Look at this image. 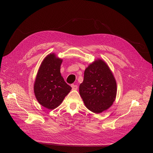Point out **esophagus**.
I'll return each instance as SVG.
<instances>
[{
	"label": "esophagus",
	"mask_w": 153,
	"mask_h": 153,
	"mask_svg": "<svg viewBox=\"0 0 153 153\" xmlns=\"http://www.w3.org/2000/svg\"><path fill=\"white\" fill-rule=\"evenodd\" d=\"M71 87H72V89L73 90H77V87H78L77 85H74V84H72Z\"/></svg>",
	"instance_id": "obj_1"
}]
</instances>
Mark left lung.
<instances>
[{"label":"left lung","mask_w":153,"mask_h":153,"mask_svg":"<svg viewBox=\"0 0 153 153\" xmlns=\"http://www.w3.org/2000/svg\"><path fill=\"white\" fill-rule=\"evenodd\" d=\"M117 92L116 79L106 62L97 58L89 64L79 85V94L85 107L95 114H100L113 105Z\"/></svg>","instance_id":"left-lung-1"}]
</instances>
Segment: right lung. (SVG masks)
Masks as SVG:
<instances>
[{"label":"right lung","instance_id":"add662e5","mask_svg":"<svg viewBox=\"0 0 153 153\" xmlns=\"http://www.w3.org/2000/svg\"><path fill=\"white\" fill-rule=\"evenodd\" d=\"M62 59L50 53L41 63L33 85L35 97L40 105L53 110L58 107L72 89L61 76Z\"/></svg>","mask_w":153,"mask_h":153}]
</instances>
